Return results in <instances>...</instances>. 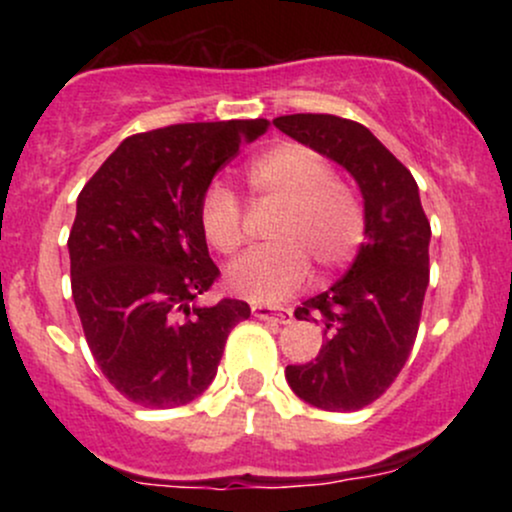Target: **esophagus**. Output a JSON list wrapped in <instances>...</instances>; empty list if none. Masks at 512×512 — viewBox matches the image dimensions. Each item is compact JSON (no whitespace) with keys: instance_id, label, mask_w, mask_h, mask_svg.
Wrapping results in <instances>:
<instances>
[{"instance_id":"esophagus-1","label":"esophagus","mask_w":512,"mask_h":512,"mask_svg":"<svg viewBox=\"0 0 512 512\" xmlns=\"http://www.w3.org/2000/svg\"><path fill=\"white\" fill-rule=\"evenodd\" d=\"M252 315L260 317V320H274L279 325H289L293 320V313L286 308H269V305H260V303H252Z\"/></svg>"}]
</instances>
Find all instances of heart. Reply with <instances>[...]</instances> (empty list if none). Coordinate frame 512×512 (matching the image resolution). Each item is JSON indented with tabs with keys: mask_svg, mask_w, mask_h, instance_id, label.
<instances>
[{
	"mask_svg": "<svg viewBox=\"0 0 512 512\" xmlns=\"http://www.w3.org/2000/svg\"><path fill=\"white\" fill-rule=\"evenodd\" d=\"M252 197L279 204L269 238L226 269V286L257 303H276L303 289L310 262L337 272L356 257L366 233L361 199L334 178L325 156L298 142L276 144L245 170ZM199 231L221 255L243 245V211L223 182H211L199 197Z\"/></svg>",
	"mask_w": 512,
	"mask_h": 512,
	"instance_id": "b5f03b06",
	"label": "heart"
}]
</instances>
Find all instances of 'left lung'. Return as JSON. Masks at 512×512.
<instances>
[{
  "label": "left lung",
  "instance_id": "1",
  "mask_svg": "<svg viewBox=\"0 0 512 512\" xmlns=\"http://www.w3.org/2000/svg\"><path fill=\"white\" fill-rule=\"evenodd\" d=\"M274 125L349 170L366 214V243L349 272L293 313L320 322L325 344L315 361L286 366V380L317 409H363L395 383L414 346L428 286L431 223L416 180L368 127L313 113L281 115Z\"/></svg>",
  "mask_w": 512,
  "mask_h": 512
}]
</instances>
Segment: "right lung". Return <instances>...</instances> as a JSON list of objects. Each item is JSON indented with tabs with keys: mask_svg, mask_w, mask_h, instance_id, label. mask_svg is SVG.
<instances>
[{
	"mask_svg": "<svg viewBox=\"0 0 512 512\" xmlns=\"http://www.w3.org/2000/svg\"><path fill=\"white\" fill-rule=\"evenodd\" d=\"M269 120L170 125L127 137L76 199L72 296L88 349L129 402L182 407L214 380L250 305H197L219 267L199 231V197Z\"/></svg>",
	"mask_w": 512,
	"mask_h": 512,
	"instance_id": "1",
	"label": "right lung"
}]
</instances>
